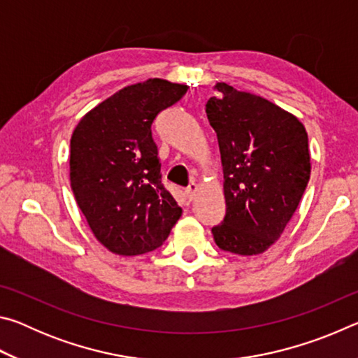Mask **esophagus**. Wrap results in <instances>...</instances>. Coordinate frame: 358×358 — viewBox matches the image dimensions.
I'll return each mask as SVG.
<instances>
[{"mask_svg": "<svg viewBox=\"0 0 358 358\" xmlns=\"http://www.w3.org/2000/svg\"><path fill=\"white\" fill-rule=\"evenodd\" d=\"M197 183H196V181H191V183L189 185H187V187H186V197L187 199H189V201H192V199H194V196H196V192H197Z\"/></svg>", "mask_w": 358, "mask_h": 358, "instance_id": "obj_1", "label": "esophagus"}]
</instances>
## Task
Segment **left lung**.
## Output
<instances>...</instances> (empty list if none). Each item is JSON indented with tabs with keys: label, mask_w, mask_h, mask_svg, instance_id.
<instances>
[{
	"label": "left lung",
	"mask_w": 358,
	"mask_h": 358,
	"mask_svg": "<svg viewBox=\"0 0 358 358\" xmlns=\"http://www.w3.org/2000/svg\"><path fill=\"white\" fill-rule=\"evenodd\" d=\"M207 112L220 143L226 216L211 229L222 251L256 256L281 237L310 181L305 126L260 96L216 83Z\"/></svg>",
	"instance_id": "1"
}]
</instances>
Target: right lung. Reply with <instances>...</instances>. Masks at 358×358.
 Masks as SVG:
<instances>
[{"label": "right lung", "instance_id": "1", "mask_svg": "<svg viewBox=\"0 0 358 358\" xmlns=\"http://www.w3.org/2000/svg\"><path fill=\"white\" fill-rule=\"evenodd\" d=\"M186 92V85L162 78L129 85L90 110L72 132V192L108 251H153L180 220L181 208L161 181L151 124Z\"/></svg>", "mask_w": 358, "mask_h": 358}]
</instances>
